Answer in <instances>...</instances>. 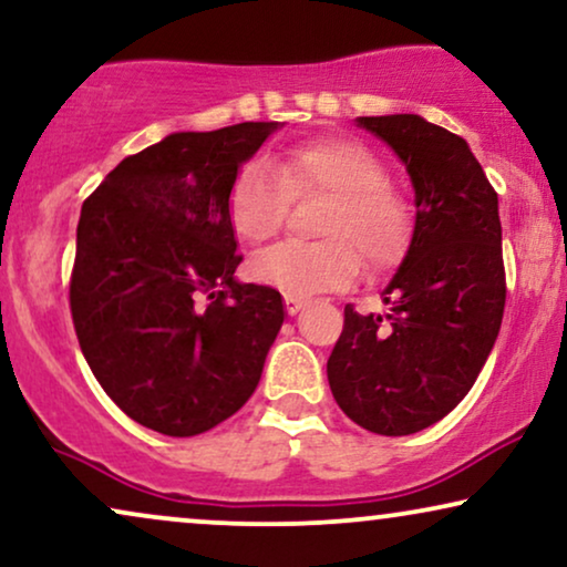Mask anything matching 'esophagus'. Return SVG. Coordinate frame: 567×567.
<instances>
[{"label":"esophagus","mask_w":567,"mask_h":567,"mask_svg":"<svg viewBox=\"0 0 567 567\" xmlns=\"http://www.w3.org/2000/svg\"><path fill=\"white\" fill-rule=\"evenodd\" d=\"M305 305H307V299L299 297V293H284V307L289 315H297Z\"/></svg>","instance_id":"34e87169"}]
</instances>
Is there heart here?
I'll use <instances>...</instances> for the list:
<instances>
[{
  "label": "heart",
  "instance_id": "1",
  "mask_svg": "<svg viewBox=\"0 0 567 567\" xmlns=\"http://www.w3.org/2000/svg\"><path fill=\"white\" fill-rule=\"evenodd\" d=\"M330 197L315 245L284 241L249 260L252 281L286 293L341 289L364 268L388 274L414 241V213L374 151L351 137H318L293 145L276 172L247 164L234 176L226 213L234 234L260 245L281 231L291 200Z\"/></svg>",
  "mask_w": 567,
  "mask_h": 567
}]
</instances>
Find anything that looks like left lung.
Masks as SVG:
<instances>
[{"label": "left lung", "mask_w": 567, "mask_h": 567, "mask_svg": "<svg viewBox=\"0 0 567 567\" xmlns=\"http://www.w3.org/2000/svg\"><path fill=\"white\" fill-rule=\"evenodd\" d=\"M406 164L416 193L409 255L388 284L385 315L343 310L328 382L351 422L414 435L472 391L505 310L497 193L466 140L416 114L359 116Z\"/></svg>", "instance_id": "obj_1"}]
</instances>
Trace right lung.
<instances>
[{
  "label": "right lung",
  "instance_id": "right-lung-1",
  "mask_svg": "<svg viewBox=\"0 0 567 567\" xmlns=\"http://www.w3.org/2000/svg\"><path fill=\"white\" fill-rule=\"evenodd\" d=\"M276 127L176 132L124 158L80 210V349L109 399L161 435L193 437L237 414L281 330V293L234 278L226 213L239 164Z\"/></svg>",
  "mask_w": 567,
  "mask_h": 567
}]
</instances>
